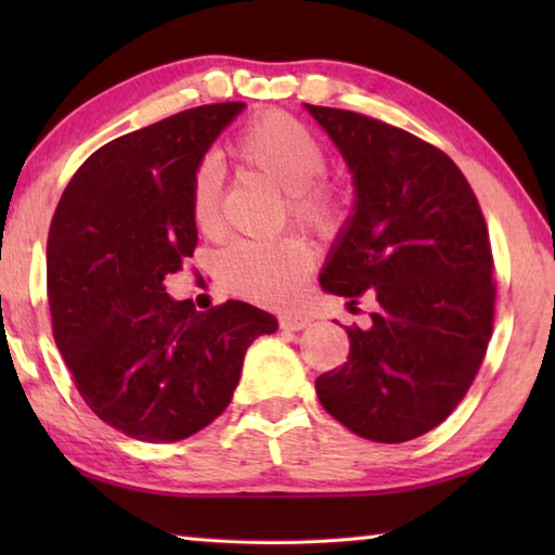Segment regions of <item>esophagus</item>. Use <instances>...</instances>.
I'll return each mask as SVG.
<instances>
[{"mask_svg":"<svg viewBox=\"0 0 555 555\" xmlns=\"http://www.w3.org/2000/svg\"><path fill=\"white\" fill-rule=\"evenodd\" d=\"M308 318L306 315H298V313H294V315H281L279 318V325H281V331H304V327H308Z\"/></svg>","mask_w":555,"mask_h":555,"instance_id":"esophagus-1","label":"esophagus"}]
</instances>
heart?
Listing matches in <instances>:
<instances>
[{"label":"heart","instance_id":"b5f03b06","mask_svg":"<svg viewBox=\"0 0 555 555\" xmlns=\"http://www.w3.org/2000/svg\"><path fill=\"white\" fill-rule=\"evenodd\" d=\"M230 152L286 193V212L300 228L333 234L352 212V193L325 176L327 152L304 121L286 112H261L251 117L230 142ZM222 178L218 166L203 162L191 178V218L203 234L215 237L220 218ZM311 271V249L296 234L267 242H234L220 261V279L234 296L279 306L296 294Z\"/></svg>","mask_w":555,"mask_h":555}]
</instances>
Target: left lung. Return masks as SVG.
Segmentation results:
<instances>
[{
	"instance_id": "obj_1",
	"label": "left lung",
	"mask_w": 555,
	"mask_h": 555,
	"mask_svg": "<svg viewBox=\"0 0 555 555\" xmlns=\"http://www.w3.org/2000/svg\"><path fill=\"white\" fill-rule=\"evenodd\" d=\"M354 178V212L321 286L370 291V331L347 327L350 354L315 379L323 409L352 434L403 443L453 413L485 360L494 323L487 222L453 158L360 112L306 105Z\"/></svg>"
}]
</instances>
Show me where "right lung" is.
<instances>
[{"label": "right lung", "instance_id": "obj_1", "mask_svg": "<svg viewBox=\"0 0 555 555\" xmlns=\"http://www.w3.org/2000/svg\"><path fill=\"white\" fill-rule=\"evenodd\" d=\"M242 107L201 105L112 139L75 171L51 220L55 345L92 413L146 443L212 424L247 347L279 325L242 300L201 313L164 288L198 244L193 171Z\"/></svg>", "mask_w": 555, "mask_h": 555}]
</instances>
